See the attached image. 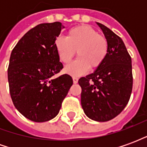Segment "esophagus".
<instances>
[{
    "instance_id": "34e87169",
    "label": "esophagus",
    "mask_w": 147,
    "mask_h": 147,
    "mask_svg": "<svg viewBox=\"0 0 147 147\" xmlns=\"http://www.w3.org/2000/svg\"><path fill=\"white\" fill-rule=\"evenodd\" d=\"M72 80H73V83H78V80H79V79H78L77 77L73 76V77H72Z\"/></svg>"
}]
</instances>
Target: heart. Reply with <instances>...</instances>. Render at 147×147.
<instances>
[{
    "label": "heart",
    "mask_w": 147,
    "mask_h": 147,
    "mask_svg": "<svg viewBox=\"0 0 147 147\" xmlns=\"http://www.w3.org/2000/svg\"><path fill=\"white\" fill-rule=\"evenodd\" d=\"M54 47L59 60L64 64L70 63L77 53L79 58L65 67V72L81 76L89 67L98 69L108 55L109 43L105 36L88 25H80L67 30L66 38L57 37Z\"/></svg>",
    "instance_id": "b5f03b06"
}]
</instances>
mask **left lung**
Masks as SVG:
<instances>
[{
	"mask_svg": "<svg viewBox=\"0 0 147 147\" xmlns=\"http://www.w3.org/2000/svg\"><path fill=\"white\" fill-rule=\"evenodd\" d=\"M108 40L104 63L93 73L81 77V105L91 120L105 122L118 116L132 91L131 57L123 40L105 25L97 23Z\"/></svg>",
	"mask_w": 147,
	"mask_h": 147,
	"instance_id": "left-lung-1",
	"label": "left lung"
}]
</instances>
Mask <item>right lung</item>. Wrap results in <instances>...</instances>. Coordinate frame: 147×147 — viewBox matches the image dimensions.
Here are the masks:
<instances>
[{
	"label": "right lung",
	"mask_w": 147,
	"mask_h": 147,
	"mask_svg": "<svg viewBox=\"0 0 147 147\" xmlns=\"http://www.w3.org/2000/svg\"><path fill=\"white\" fill-rule=\"evenodd\" d=\"M60 22L41 24L24 34L11 51L8 68L9 91L15 107L34 122L54 118L73 83L64 74L54 47L63 28Z\"/></svg>",
	"instance_id": "add662e5"
}]
</instances>
